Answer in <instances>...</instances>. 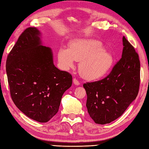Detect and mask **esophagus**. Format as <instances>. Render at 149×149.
<instances>
[{"label":"esophagus","instance_id":"esophagus-1","mask_svg":"<svg viewBox=\"0 0 149 149\" xmlns=\"http://www.w3.org/2000/svg\"><path fill=\"white\" fill-rule=\"evenodd\" d=\"M73 82H74V84H75V85H79L80 84V82L76 78L73 79Z\"/></svg>","mask_w":149,"mask_h":149}]
</instances>
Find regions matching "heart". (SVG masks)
Instances as JSON below:
<instances>
[{"label": "heart", "instance_id": "obj_1", "mask_svg": "<svg viewBox=\"0 0 149 149\" xmlns=\"http://www.w3.org/2000/svg\"><path fill=\"white\" fill-rule=\"evenodd\" d=\"M58 61L61 68L68 70L74 66V61H79V70L82 77L96 79L106 74L114 63L111 53L103 49L99 41L77 39L72 42L69 48H60Z\"/></svg>", "mask_w": 149, "mask_h": 149}]
</instances>
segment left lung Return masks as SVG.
<instances>
[{"label":"left lung","instance_id":"8db88e82","mask_svg":"<svg viewBox=\"0 0 149 149\" xmlns=\"http://www.w3.org/2000/svg\"><path fill=\"white\" fill-rule=\"evenodd\" d=\"M122 58L102 79L83 84L88 112L98 124L109 123L124 113L136 98L140 84V62L134 47L123 37Z\"/></svg>","mask_w":149,"mask_h":149}]
</instances>
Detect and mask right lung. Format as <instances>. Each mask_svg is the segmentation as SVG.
<instances>
[{
  "label": "right lung",
  "mask_w": 149,
  "mask_h": 149,
  "mask_svg": "<svg viewBox=\"0 0 149 149\" xmlns=\"http://www.w3.org/2000/svg\"><path fill=\"white\" fill-rule=\"evenodd\" d=\"M40 31L28 27L19 36L6 60L11 97L27 116L47 122L58 113L72 76L53 63L51 49L41 45Z\"/></svg>",
  "instance_id": "obj_1"
}]
</instances>
